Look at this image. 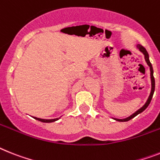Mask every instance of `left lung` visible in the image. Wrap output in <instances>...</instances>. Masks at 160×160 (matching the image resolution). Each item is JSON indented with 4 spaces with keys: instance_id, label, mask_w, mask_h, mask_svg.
<instances>
[{
    "instance_id": "obj_1",
    "label": "left lung",
    "mask_w": 160,
    "mask_h": 160,
    "mask_svg": "<svg viewBox=\"0 0 160 160\" xmlns=\"http://www.w3.org/2000/svg\"><path fill=\"white\" fill-rule=\"evenodd\" d=\"M137 47L138 48V49L142 52L143 54H144L145 56V60H146V63H147V65L150 67V70H151V94H150V96H149L148 99H147V101H146V102L145 103V105L143 106L142 107H141L140 109L138 110V111L135 112V113L132 114V115H130V116H128V117L125 118V119H115L114 118V119L115 120H116V121H119V122H126V121H128V120H130L131 119H132V118H134L135 116H137V115H138V114L142 113V111H145V110L146 109V107H148L149 104L151 103V99H152V97H153V94H154V92H155V78H154V75H153V73H154V71H153V68H152V65H151V62H150V60H149V54L148 53H147V51H146V49H145L144 47L142 46V45H137Z\"/></svg>"
}]
</instances>
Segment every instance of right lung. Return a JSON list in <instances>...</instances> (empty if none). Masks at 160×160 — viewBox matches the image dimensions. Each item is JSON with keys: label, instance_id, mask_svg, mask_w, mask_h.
<instances>
[{"label": "right lung", "instance_id": "obj_1", "mask_svg": "<svg viewBox=\"0 0 160 160\" xmlns=\"http://www.w3.org/2000/svg\"><path fill=\"white\" fill-rule=\"evenodd\" d=\"M34 119H37V120H39V121L41 122H43V123H52V122H54L56 121V120H58V118H57V119H40V118H37V117H33Z\"/></svg>", "mask_w": 160, "mask_h": 160}]
</instances>
